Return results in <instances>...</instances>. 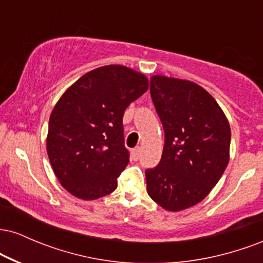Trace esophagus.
Listing matches in <instances>:
<instances>
[{
	"label": "esophagus",
	"instance_id": "obj_1",
	"mask_svg": "<svg viewBox=\"0 0 263 263\" xmlns=\"http://www.w3.org/2000/svg\"><path fill=\"white\" fill-rule=\"evenodd\" d=\"M141 147H136V148L132 151V156H134V159L135 161H138L140 159V156H141Z\"/></svg>",
	"mask_w": 263,
	"mask_h": 263
}]
</instances>
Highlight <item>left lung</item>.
<instances>
[{"mask_svg":"<svg viewBox=\"0 0 263 263\" xmlns=\"http://www.w3.org/2000/svg\"><path fill=\"white\" fill-rule=\"evenodd\" d=\"M151 98L164 129L162 158L146 170L147 193L163 209L200 203L229 163L228 119L206 90L188 80L156 75Z\"/></svg>","mask_w":263,"mask_h":263,"instance_id":"obj_1","label":"left lung"}]
</instances>
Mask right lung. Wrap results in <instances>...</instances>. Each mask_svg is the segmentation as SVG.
<instances>
[{
  "label": "right lung",
  "mask_w": 263,
  "mask_h": 263,
  "mask_svg": "<svg viewBox=\"0 0 263 263\" xmlns=\"http://www.w3.org/2000/svg\"><path fill=\"white\" fill-rule=\"evenodd\" d=\"M147 89L143 74L107 65L83 75L57 102L47 152L60 184L74 197L93 200L117 188L129 162L123 114Z\"/></svg>",
  "instance_id": "add662e5"
}]
</instances>
